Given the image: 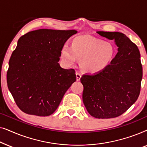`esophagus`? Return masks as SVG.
Returning a JSON list of instances; mask_svg holds the SVG:
<instances>
[{
  "label": "esophagus",
  "instance_id": "obj_1",
  "mask_svg": "<svg viewBox=\"0 0 147 147\" xmlns=\"http://www.w3.org/2000/svg\"><path fill=\"white\" fill-rule=\"evenodd\" d=\"M76 80H77V81H80V78L82 77L81 74L79 73V72H76Z\"/></svg>",
  "mask_w": 147,
  "mask_h": 147
}]
</instances>
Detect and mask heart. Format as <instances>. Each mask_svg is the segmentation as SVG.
<instances>
[{
  "instance_id": "1",
  "label": "heart",
  "mask_w": 147,
  "mask_h": 147,
  "mask_svg": "<svg viewBox=\"0 0 147 147\" xmlns=\"http://www.w3.org/2000/svg\"><path fill=\"white\" fill-rule=\"evenodd\" d=\"M114 55V47L109 43L92 37H78L74 40L73 45L65 44L61 55L67 65H73L81 59V67L90 73H98L106 69Z\"/></svg>"
}]
</instances>
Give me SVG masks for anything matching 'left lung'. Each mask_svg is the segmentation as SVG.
<instances>
[{
    "instance_id": "8db88e82",
    "label": "left lung",
    "mask_w": 147,
    "mask_h": 147,
    "mask_svg": "<svg viewBox=\"0 0 147 147\" xmlns=\"http://www.w3.org/2000/svg\"><path fill=\"white\" fill-rule=\"evenodd\" d=\"M114 41L118 47L115 57L106 69L82 76V98L90 115L111 118L125 112L138 99L142 78L140 51L129 38L120 32H96Z\"/></svg>"
}]
</instances>
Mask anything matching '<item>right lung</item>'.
<instances>
[{
    "label": "right lung",
    "mask_w": 147,
    "mask_h": 147,
    "mask_svg": "<svg viewBox=\"0 0 147 147\" xmlns=\"http://www.w3.org/2000/svg\"><path fill=\"white\" fill-rule=\"evenodd\" d=\"M77 32L41 29L18 40L9 62L7 80L10 92L23 112L51 115L76 81L75 70L63 69L59 61L64 44Z\"/></svg>",
    "instance_id": "right-lung-1"
}]
</instances>
